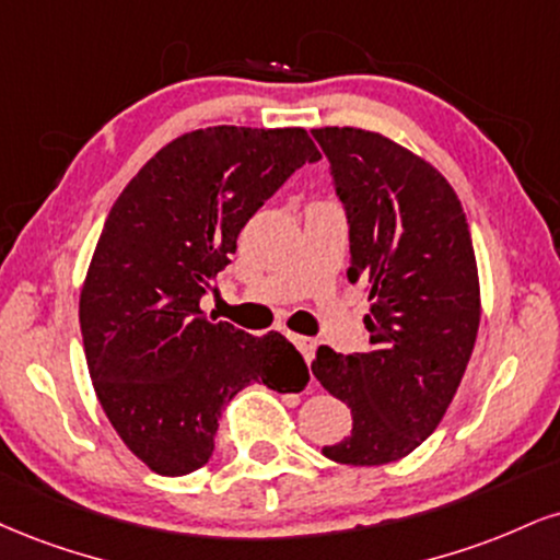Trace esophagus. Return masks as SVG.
I'll return each mask as SVG.
<instances>
[{
  "label": "esophagus",
  "mask_w": 560,
  "mask_h": 560,
  "mask_svg": "<svg viewBox=\"0 0 560 560\" xmlns=\"http://www.w3.org/2000/svg\"><path fill=\"white\" fill-rule=\"evenodd\" d=\"M289 339H292V345L300 349L302 357H305L307 362H313V354H315V341L313 339H307V336H300V334H292Z\"/></svg>",
  "instance_id": "esophagus-1"
}]
</instances>
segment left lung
<instances>
[{"mask_svg":"<svg viewBox=\"0 0 560 560\" xmlns=\"http://www.w3.org/2000/svg\"><path fill=\"white\" fill-rule=\"evenodd\" d=\"M313 138L347 213V276L370 300L365 352L315 354V378L352 409L349 435L323 456L378 467L412 454L459 388L480 328L475 247L454 187L428 161L357 127Z\"/></svg>","mask_w":560,"mask_h":560,"instance_id":"1","label":"left lung"}]
</instances>
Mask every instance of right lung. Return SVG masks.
Masks as SVG:
<instances>
[{"mask_svg":"<svg viewBox=\"0 0 560 560\" xmlns=\"http://www.w3.org/2000/svg\"><path fill=\"white\" fill-rule=\"evenodd\" d=\"M318 159L302 127L192 130L161 148L106 215L80 292V331L101 407L153 472L203 467L221 412L250 383L307 386L305 360L284 336L215 323L200 300L253 213Z\"/></svg>","mask_w":560,"mask_h":560,"instance_id":"add662e5","label":"right lung"}]
</instances>
